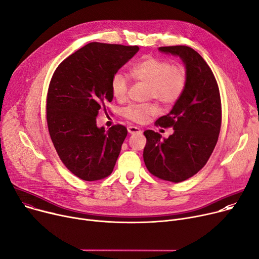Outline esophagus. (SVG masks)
I'll use <instances>...</instances> for the list:
<instances>
[{"instance_id":"34e87169","label":"esophagus","mask_w":259,"mask_h":259,"mask_svg":"<svg viewBox=\"0 0 259 259\" xmlns=\"http://www.w3.org/2000/svg\"><path fill=\"white\" fill-rule=\"evenodd\" d=\"M128 132L130 134H140V133H142V130H140L137 127H135V126H129L128 127Z\"/></svg>"}]
</instances>
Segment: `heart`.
<instances>
[{"mask_svg":"<svg viewBox=\"0 0 259 259\" xmlns=\"http://www.w3.org/2000/svg\"><path fill=\"white\" fill-rule=\"evenodd\" d=\"M131 75L137 81L149 84L148 97L158 100L165 106L175 104L184 94L187 82V69L182 65H174L169 60L154 56H147L132 65ZM129 89L128 78L121 72L113 74L110 80L112 96L123 101ZM158 112V106L154 103L131 104L123 109V115L127 120L142 124Z\"/></svg>","mask_w":259,"mask_h":259,"instance_id":"1","label":"heart"}]
</instances>
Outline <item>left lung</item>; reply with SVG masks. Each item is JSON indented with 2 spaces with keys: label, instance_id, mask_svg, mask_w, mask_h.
Returning <instances> with one entry per match:
<instances>
[{
  "label": "left lung",
  "instance_id": "obj_1",
  "mask_svg": "<svg viewBox=\"0 0 259 259\" xmlns=\"http://www.w3.org/2000/svg\"><path fill=\"white\" fill-rule=\"evenodd\" d=\"M159 51L182 59L188 82L170 112L155 122L156 126L172 128L174 133L161 139L158 132H144V161L153 176L180 183L196 175L216 147L222 122L220 92L209 66L193 49L176 45L162 46Z\"/></svg>",
  "mask_w": 259,
  "mask_h": 259
}]
</instances>
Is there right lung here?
I'll list each match as a JSON object with an SVG mask.
<instances>
[{"label":"right lung","instance_id":"right-lung-1","mask_svg":"<svg viewBox=\"0 0 259 259\" xmlns=\"http://www.w3.org/2000/svg\"><path fill=\"white\" fill-rule=\"evenodd\" d=\"M138 51L91 42L66 58L51 79L46 121L52 142L64 165L83 181L102 180L113 170L128 131L117 124L105 132L96 116L112 101L111 77Z\"/></svg>","mask_w":259,"mask_h":259}]
</instances>
